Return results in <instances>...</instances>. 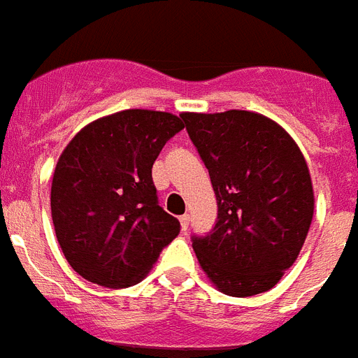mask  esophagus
<instances>
[{
	"label": "esophagus",
	"mask_w": 358,
	"mask_h": 358,
	"mask_svg": "<svg viewBox=\"0 0 358 358\" xmlns=\"http://www.w3.org/2000/svg\"><path fill=\"white\" fill-rule=\"evenodd\" d=\"M179 221H181V229L182 230H188V225H190V215L185 214L179 217Z\"/></svg>",
	"instance_id": "obj_1"
}]
</instances>
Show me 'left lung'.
<instances>
[{
  "label": "left lung",
  "instance_id": "obj_1",
  "mask_svg": "<svg viewBox=\"0 0 358 358\" xmlns=\"http://www.w3.org/2000/svg\"><path fill=\"white\" fill-rule=\"evenodd\" d=\"M181 119L217 201L210 234L192 238L201 268L229 296L273 289L296 262L315 210L300 148L280 124L254 111L181 113Z\"/></svg>",
  "mask_w": 358,
  "mask_h": 358
}]
</instances>
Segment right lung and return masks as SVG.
I'll return each instance as SVG.
<instances>
[{
  "label": "right lung",
  "mask_w": 358,
  "mask_h": 358,
  "mask_svg": "<svg viewBox=\"0 0 358 358\" xmlns=\"http://www.w3.org/2000/svg\"><path fill=\"white\" fill-rule=\"evenodd\" d=\"M185 128L166 111L126 109L87 124L56 162L51 214L69 265L102 287L135 285L179 234L159 206L152 166Z\"/></svg>",
  "instance_id": "add662e5"
}]
</instances>
